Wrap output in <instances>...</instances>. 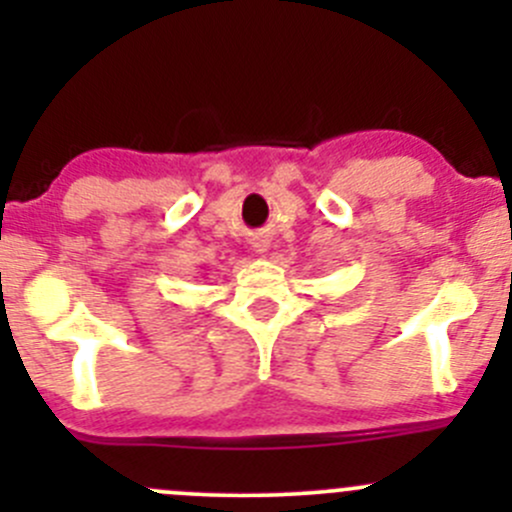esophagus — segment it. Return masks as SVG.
Segmentation results:
<instances>
[{"mask_svg": "<svg viewBox=\"0 0 512 512\" xmlns=\"http://www.w3.org/2000/svg\"><path fill=\"white\" fill-rule=\"evenodd\" d=\"M252 250H255L257 255H265V252L270 250V240H267V237H255V242H252Z\"/></svg>", "mask_w": 512, "mask_h": 512, "instance_id": "1", "label": "esophagus"}]
</instances>
